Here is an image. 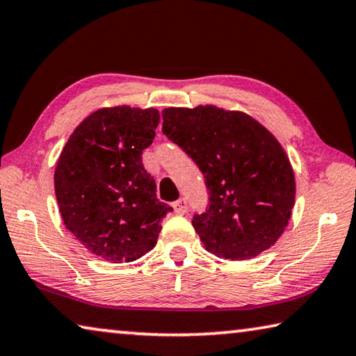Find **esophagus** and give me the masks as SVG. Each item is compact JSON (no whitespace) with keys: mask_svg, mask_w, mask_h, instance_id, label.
Listing matches in <instances>:
<instances>
[{"mask_svg":"<svg viewBox=\"0 0 356 356\" xmlns=\"http://www.w3.org/2000/svg\"><path fill=\"white\" fill-rule=\"evenodd\" d=\"M172 207H174V212H176V213H185L186 209H188V206H186V201L184 200V197H180V200L174 202Z\"/></svg>","mask_w":356,"mask_h":356,"instance_id":"esophagus-1","label":"esophagus"}]
</instances>
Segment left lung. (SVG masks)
Wrapping results in <instances>:
<instances>
[{"instance_id": "1", "label": "left lung", "mask_w": 356, "mask_h": 356, "mask_svg": "<svg viewBox=\"0 0 356 356\" xmlns=\"http://www.w3.org/2000/svg\"><path fill=\"white\" fill-rule=\"evenodd\" d=\"M163 134L200 168L209 207L193 215L206 250L246 261L284 232L295 202L293 170L278 140L242 111L213 105L165 108Z\"/></svg>"}]
</instances>
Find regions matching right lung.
<instances>
[{
  "label": "right lung",
  "mask_w": 356,
  "mask_h": 356,
  "mask_svg": "<svg viewBox=\"0 0 356 356\" xmlns=\"http://www.w3.org/2000/svg\"><path fill=\"white\" fill-rule=\"evenodd\" d=\"M155 108H102L74 130L59 155L55 193L65 227L92 254L131 262L154 248L172 207L156 200L143 150L152 144Z\"/></svg>",
  "instance_id": "right-lung-1"
}]
</instances>
